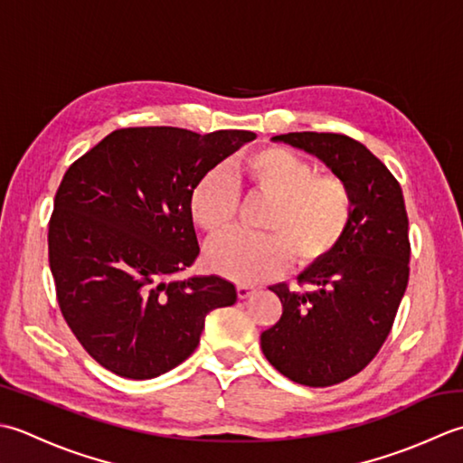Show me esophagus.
<instances>
[{"instance_id":"1","label":"esophagus","mask_w":463,"mask_h":463,"mask_svg":"<svg viewBox=\"0 0 463 463\" xmlns=\"http://www.w3.org/2000/svg\"><path fill=\"white\" fill-rule=\"evenodd\" d=\"M251 294H253V288L245 286V284H240V286H238V298H240V299H248Z\"/></svg>"}]
</instances>
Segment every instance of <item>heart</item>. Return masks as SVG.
I'll return each mask as SVG.
<instances>
[{"label": "heart", "mask_w": 463, "mask_h": 463, "mask_svg": "<svg viewBox=\"0 0 463 463\" xmlns=\"http://www.w3.org/2000/svg\"><path fill=\"white\" fill-rule=\"evenodd\" d=\"M240 179L271 200L261 235L232 232L213 240L207 261L238 284H258L278 276L294 256L299 266L324 261L345 238L354 218L350 185L319 174L316 164L288 147H261L240 165ZM240 205L238 184L225 169H212L194 185V222L212 235L232 228Z\"/></svg>", "instance_id": "obj_1"}]
</instances>
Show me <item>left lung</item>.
<instances>
[{
  "instance_id": "1",
  "label": "left lung",
  "mask_w": 463,
  "mask_h": 463,
  "mask_svg": "<svg viewBox=\"0 0 463 463\" xmlns=\"http://www.w3.org/2000/svg\"><path fill=\"white\" fill-rule=\"evenodd\" d=\"M273 141L322 159L354 195V218L342 243L298 276L307 289L269 288L284 311L261 334V352L279 373L327 388L360 373L392 332L410 279L408 212L398 179L360 141L317 131Z\"/></svg>"
}]
</instances>
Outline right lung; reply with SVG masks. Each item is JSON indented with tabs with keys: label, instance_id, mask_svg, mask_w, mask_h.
<instances>
[{
	"label": "right lung",
	"instance_id": "obj_1",
	"mask_svg": "<svg viewBox=\"0 0 463 463\" xmlns=\"http://www.w3.org/2000/svg\"><path fill=\"white\" fill-rule=\"evenodd\" d=\"M253 131H111L70 165L47 232L61 316L93 360L152 380L187 360L215 307L238 291L220 276L177 279L200 256L194 185Z\"/></svg>",
	"mask_w": 463,
	"mask_h": 463
}]
</instances>
